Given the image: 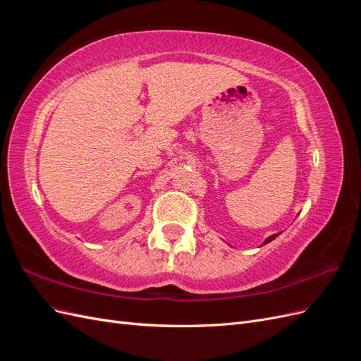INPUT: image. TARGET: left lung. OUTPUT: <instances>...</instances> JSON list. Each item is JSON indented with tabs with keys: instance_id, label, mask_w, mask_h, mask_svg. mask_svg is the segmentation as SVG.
Segmentation results:
<instances>
[{
	"instance_id": "left-lung-1",
	"label": "left lung",
	"mask_w": 361,
	"mask_h": 361,
	"mask_svg": "<svg viewBox=\"0 0 361 361\" xmlns=\"http://www.w3.org/2000/svg\"><path fill=\"white\" fill-rule=\"evenodd\" d=\"M279 235H280V233H276V235H271V236H268V238L265 239V241H264V244H262V245H265V244L271 243V241H272V239H276V238H277Z\"/></svg>"
}]
</instances>
